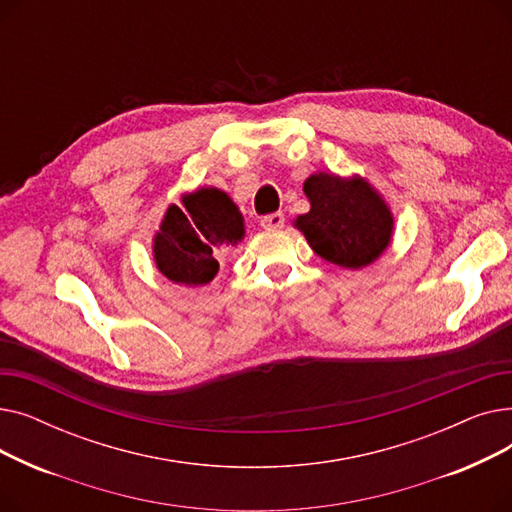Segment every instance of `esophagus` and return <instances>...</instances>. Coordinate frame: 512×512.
<instances>
[{"mask_svg":"<svg viewBox=\"0 0 512 512\" xmlns=\"http://www.w3.org/2000/svg\"><path fill=\"white\" fill-rule=\"evenodd\" d=\"M284 226V215L282 213H270L261 218V228L265 230H278Z\"/></svg>","mask_w":512,"mask_h":512,"instance_id":"esophagus-1","label":"esophagus"}]
</instances>
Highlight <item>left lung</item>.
I'll list each match as a JSON object with an SVG mask.
<instances>
[{"label": "left lung", "instance_id": "8db88e82", "mask_svg": "<svg viewBox=\"0 0 512 512\" xmlns=\"http://www.w3.org/2000/svg\"><path fill=\"white\" fill-rule=\"evenodd\" d=\"M303 191L311 209L292 224L321 259L361 270L382 257L392 242L394 215L365 178L315 172Z\"/></svg>", "mask_w": 512, "mask_h": 512}]
</instances>
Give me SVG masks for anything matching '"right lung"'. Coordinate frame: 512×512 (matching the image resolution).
Masks as SVG:
<instances>
[{"instance_id":"obj_1","label":"right lung","mask_w":512,"mask_h":512,"mask_svg":"<svg viewBox=\"0 0 512 512\" xmlns=\"http://www.w3.org/2000/svg\"><path fill=\"white\" fill-rule=\"evenodd\" d=\"M245 238V218L228 193L201 186L170 205L153 236V261L159 274L182 286H205L220 270L215 251Z\"/></svg>"}]
</instances>
